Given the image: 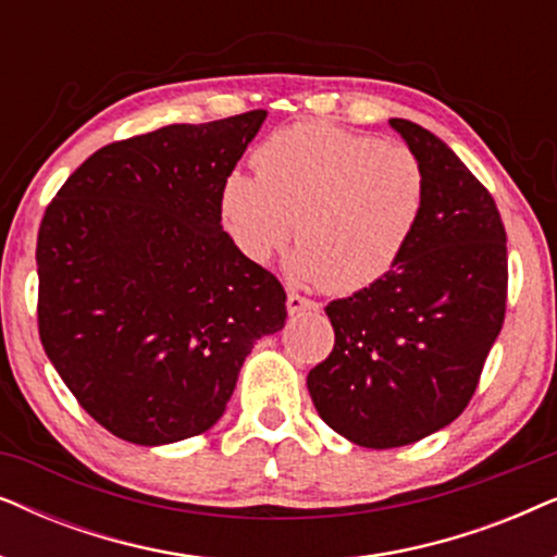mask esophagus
<instances>
[{
    "mask_svg": "<svg viewBox=\"0 0 557 557\" xmlns=\"http://www.w3.org/2000/svg\"><path fill=\"white\" fill-rule=\"evenodd\" d=\"M286 307H288V314H301V311H317L319 304L307 299V296L292 292L286 296Z\"/></svg>",
    "mask_w": 557,
    "mask_h": 557,
    "instance_id": "obj_1",
    "label": "esophagus"
}]
</instances>
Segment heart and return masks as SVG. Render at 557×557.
Segmentation results:
<instances>
[{
  "mask_svg": "<svg viewBox=\"0 0 557 557\" xmlns=\"http://www.w3.org/2000/svg\"><path fill=\"white\" fill-rule=\"evenodd\" d=\"M256 174L231 172L220 215L250 261L292 240V273L334 294L362 292L400 263L421 225L429 174L416 151L326 124H294L253 154Z\"/></svg>",
  "mask_w": 557,
  "mask_h": 557,
  "instance_id": "1",
  "label": "heart"
}]
</instances>
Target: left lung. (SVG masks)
Segmentation results:
<instances>
[{"label": "left lung", "mask_w": 557, "mask_h": 557, "mask_svg": "<svg viewBox=\"0 0 557 557\" xmlns=\"http://www.w3.org/2000/svg\"><path fill=\"white\" fill-rule=\"evenodd\" d=\"M391 126L429 174L423 220L387 276L324 309L334 347L307 377L322 421L364 448L459 418L507 309V233L490 189L429 128Z\"/></svg>", "instance_id": "8db88e82"}]
</instances>
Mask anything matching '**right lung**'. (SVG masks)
<instances>
[{
    "label": "right lung",
    "mask_w": 557,
    "mask_h": 557,
    "mask_svg": "<svg viewBox=\"0 0 557 557\" xmlns=\"http://www.w3.org/2000/svg\"><path fill=\"white\" fill-rule=\"evenodd\" d=\"M265 119L172 124L90 154L37 233V330L81 408L162 446L212 429L286 292L220 225L227 174Z\"/></svg>",
    "instance_id": "1"
}]
</instances>
